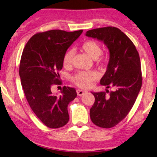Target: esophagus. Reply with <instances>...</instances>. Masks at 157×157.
Instances as JSON below:
<instances>
[{
	"mask_svg": "<svg viewBox=\"0 0 157 157\" xmlns=\"http://www.w3.org/2000/svg\"><path fill=\"white\" fill-rule=\"evenodd\" d=\"M76 92H77V94H78V96H82V95H83L85 92H86V91L83 90L78 89V90H76Z\"/></svg>",
	"mask_w": 157,
	"mask_h": 157,
	"instance_id": "obj_1",
	"label": "esophagus"
}]
</instances>
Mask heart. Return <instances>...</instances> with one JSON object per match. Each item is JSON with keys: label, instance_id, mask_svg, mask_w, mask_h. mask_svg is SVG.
Segmentation results:
<instances>
[{"label": "heart", "instance_id": "1", "mask_svg": "<svg viewBox=\"0 0 157 157\" xmlns=\"http://www.w3.org/2000/svg\"><path fill=\"white\" fill-rule=\"evenodd\" d=\"M81 48L93 60L98 59L102 54V48L98 42L93 40H88L84 42ZM75 52L73 49H69L65 53L63 58V65L65 67H69L72 63ZM99 78V74L97 71H79L72 76V81L77 86L83 88H89L92 81Z\"/></svg>", "mask_w": 157, "mask_h": 157}]
</instances>
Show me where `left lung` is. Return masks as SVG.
Returning <instances> with one entry per match:
<instances>
[{"label":"left lung","instance_id":"left-lung-1","mask_svg":"<svg viewBox=\"0 0 157 157\" xmlns=\"http://www.w3.org/2000/svg\"><path fill=\"white\" fill-rule=\"evenodd\" d=\"M86 35L106 46L109 61L100 84L115 88L109 96L103 92H92L95 101L90 111V119L99 127H113L129 113L140 90L139 54L129 38L117 28H96L87 31Z\"/></svg>","mask_w":157,"mask_h":157}]
</instances>
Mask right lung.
<instances>
[{
  "mask_svg": "<svg viewBox=\"0 0 157 157\" xmlns=\"http://www.w3.org/2000/svg\"><path fill=\"white\" fill-rule=\"evenodd\" d=\"M82 33V30H52L37 33L28 40L23 51L19 76L25 97L36 116L51 129L68 122V104L77 96L75 89L66 86L58 96L52 93L51 87L61 84L57 71L63 68L68 48Z\"/></svg>",
  "mask_w": 157,
  "mask_h": 157,
  "instance_id": "1",
  "label": "right lung"
}]
</instances>
